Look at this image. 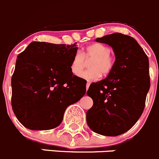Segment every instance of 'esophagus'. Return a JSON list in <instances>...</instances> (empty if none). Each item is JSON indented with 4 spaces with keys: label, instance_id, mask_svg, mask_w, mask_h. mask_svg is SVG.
<instances>
[{
    "label": "esophagus",
    "instance_id": "obj_1",
    "mask_svg": "<svg viewBox=\"0 0 159 159\" xmlns=\"http://www.w3.org/2000/svg\"><path fill=\"white\" fill-rule=\"evenodd\" d=\"M89 85H90V82L88 81L87 83H86V90H88V89H89Z\"/></svg>",
    "mask_w": 159,
    "mask_h": 159
}]
</instances>
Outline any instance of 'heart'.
Instances as JSON below:
<instances>
[{
	"mask_svg": "<svg viewBox=\"0 0 159 159\" xmlns=\"http://www.w3.org/2000/svg\"><path fill=\"white\" fill-rule=\"evenodd\" d=\"M111 50L109 47L102 43H94L85 49L83 53L77 52L73 57L70 64V70L74 75L79 74L86 65V61L90 60L89 70H84L79 77L85 80H96L101 74L108 75L115 64L114 58L110 55Z\"/></svg>",
	"mask_w": 159,
	"mask_h": 159,
	"instance_id": "heart-1",
	"label": "heart"
}]
</instances>
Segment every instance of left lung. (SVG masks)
<instances>
[{"label":"left lung","instance_id":"8db88e82","mask_svg":"<svg viewBox=\"0 0 159 159\" xmlns=\"http://www.w3.org/2000/svg\"><path fill=\"white\" fill-rule=\"evenodd\" d=\"M96 41L110 46L116 61L106 79L89 86L86 93L93 106L86 112V122L96 133L117 136L132 128L143 112L150 88L149 62L130 36L115 33Z\"/></svg>","mask_w":159,"mask_h":159}]
</instances>
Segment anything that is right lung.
I'll use <instances>...</instances> for the list:
<instances>
[{
  "label": "right lung",
  "mask_w": 159,
  "mask_h": 159,
  "mask_svg": "<svg viewBox=\"0 0 159 159\" xmlns=\"http://www.w3.org/2000/svg\"><path fill=\"white\" fill-rule=\"evenodd\" d=\"M71 45L34 41L17 56L11 79L12 109L31 130H49L62 122L66 108L86 93V82L70 70L77 52Z\"/></svg>",
  "instance_id": "obj_1"
}]
</instances>
